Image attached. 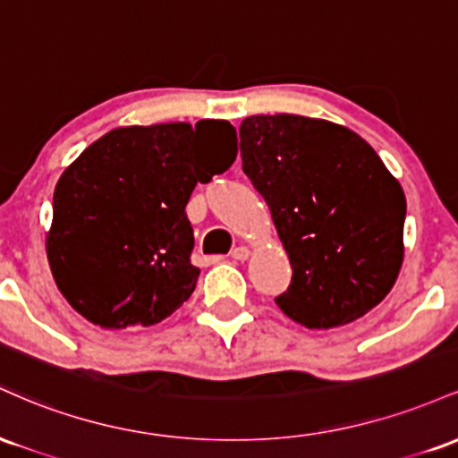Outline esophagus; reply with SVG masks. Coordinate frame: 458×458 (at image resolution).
Instances as JSON below:
<instances>
[{
    "label": "esophagus",
    "mask_w": 458,
    "mask_h": 458,
    "mask_svg": "<svg viewBox=\"0 0 458 458\" xmlns=\"http://www.w3.org/2000/svg\"><path fill=\"white\" fill-rule=\"evenodd\" d=\"M251 256V251H250V247H245V245H239V247H234L233 250V259L234 260H247Z\"/></svg>",
    "instance_id": "obj_1"
}]
</instances>
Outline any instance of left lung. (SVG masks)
<instances>
[{
    "label": "left lung",
    "instance_id": "obj_1",
    "mask_svg": "<svg viewBox=\"0 0 458 458\" xmlns=\"http://www.w3.org/2000/svg\"><path fill=\"white\" fill-rule=\"evenodd\" d=\"M241 159L293 267L282 312L331 329L379 306L403 267L407 199L375 148L329 120L250 115Z\"/></svg>",
    "mask_w": 458,
    "mask_h": 458
}]
</instances>
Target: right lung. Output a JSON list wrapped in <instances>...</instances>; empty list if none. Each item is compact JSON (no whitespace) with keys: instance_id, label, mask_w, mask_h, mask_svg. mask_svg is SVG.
Returning <instances> with one entry per match:
<instances>
[{"instance_id":"right-lung-1","label":"right lung","mask_w":458,"mask_h":458,"mask_svg":"<svg viewBox=\"0 0 458 458\" xmlns=\"http://www.w3.org/2000/svg\"><path fill=\"white\" fill-rule=\"evenodd\" d=\"M234 159L228 120L118 127L88 146L57 181L45 236L66 301L103 329L150 327L176 312L199 276L189 196Z\"/></svg>"}]
</instances>
